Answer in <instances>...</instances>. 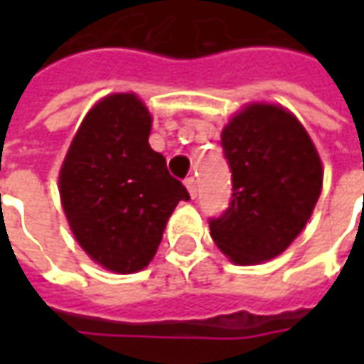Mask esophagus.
I'll return each mask as SVG.
<instances>
[{"label":"esophagus","mask_w":364,"mask_h":364,"mask_svg":"<svg viewBox=\"0 0 364 364\" xmlns=\"http://www.w3.org/2000/svg\"><path fill=\"white\" fill-rule=\"evenodd\" d=\"M185 185H187V189H189L191 197H197V179H195V177H187V179H185Z\"/></svg>","instance_id":"1"}]
</instances>
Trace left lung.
I'll list each match as a JSON object with an SVG mask.
<instances>
[{
    "mask_svg": "<svg viewBox=\"0 0 364 364\" xmlns=\"http://www.w3.org/2000/svg\"><path fill=\"white\" fill-rule=\"evenodd\" d=\"M232 200L210 218L214 244L237 265L282 253L310 220L321 193V161L298 119L282 107L253 103L222 130Z\"/></svg>",
    "mask_w": 364,
    "mask_h": 364,
    "instance_id": "left-lung-1",
    "label": "left lung"
}]
</instances>
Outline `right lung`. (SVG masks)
<instances>
[{"instance_id":"1","label":"right lung","mask_w":364,"mask_h":364,"mask_svg":"<svg viewBox=\"0 0 364 364\" xmlns=\"http://www.w3.org/2000/svg\"><path fill=\"white\" fill-rule=\"evenodd\" d=\"M150 128L134 93L105 97L85 114L60 169L62 206L77 244L112 273L146 267L175 206L189 200L166 158L150 148Z\"/></svg>"}]
</instances>
